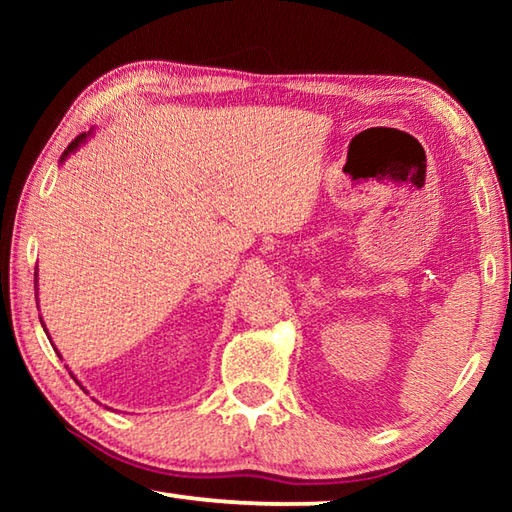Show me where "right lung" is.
<instances>
[{
	"label": "right lung",
	"mask_w": 512,
	"mask_h": 512,
	"mask_svg": "<svg viewBox=\"0 0 512 512\" xmlns=\"http://www.w3.org/2000/svg\"><path fill=\"white\" fill-rule=\"evenodd\" d=\"M92 135V131L90 133H83V135H79V137H76V140L72 142V144H69L67 146V149H65V153L63 155H60V164H63L67 158H69V155H72L74 151H79V146L81 144H85V140H88V137ZM36 282H38V273H36ZM38 291V289H36ZM36 296H38V293H36ZM40 323H42V320H40ZM42 327H45V325H42ZM45 332H47V329H45Z\"/></svg>",
	"instance_id": "add662e5"
}]
</instances>
